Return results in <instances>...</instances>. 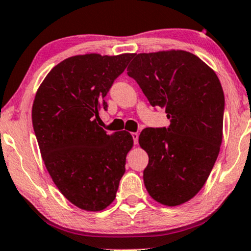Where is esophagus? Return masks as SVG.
Here are the masks:
<instances>
[{"label":"esophagus","instance_id":"34e87169","mask_svg":"<svg viewBox=\"0 0 251 251\" xmlns=\"http://www.w3.org/2000/svg\"><path fill=\"white\" fill-rule=\"evenodd\" d=\"M131 135H132V138H133V144L138 145V138H139L138 133H131Z\"/></svg>","mask_w":251,"mask_h":251}]
</instances>
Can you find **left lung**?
<instances>
[{
    "label": "left lung",
    "mask_w": 251,
    "mask_h": 251,
    "mask_svg": "<svg viewBox=\"0 0 251 251\" xmlns=\"http://www.w3.org/2000/svg\"><path fill=\"white\" fill-rule=\"evenodd\" d=\"M127 75L153 107L165 108L170 126L146 127L139 144L149 154L147 192L160 203L177 206L203 187L222 143L225 95L219 78L187 51L133 55Z\"/></svg>",
    "instance_id": "obj_1"
}]
</instances>
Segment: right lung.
Masks as SVG:
<instances>
[{"label":"right lung","mask_w":251,"mask_h":251,"mask_svg":"<svg viewBox=\"0 0 251 251\" xmlns=\"http://www.w3.org/2000/svg\"><path fill=\"white\" fill-rule=\"evenodd\" d=\"M131 53L75 56L51 70L32 105V126L42 158L60 193L89 212L116 198L133 138L98 126L105 97L132 58Z\"/></svg>","instance_id":"right-lung-1"}]
</instances>
